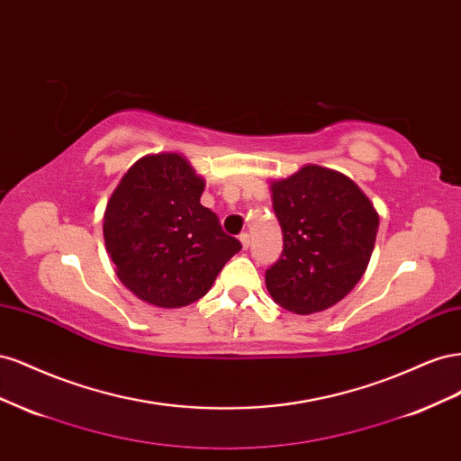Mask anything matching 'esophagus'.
I'll return each instance as SVG.
<instances>
[{
	"instance_id": "obj_1",
	"label": "esophagus",
	"mask_w": 461,
	"mask_h": 461,
	"mask_svg": "<svg viewBox=\"0 0 461 461\" xmlns=\"http://www.w3.org/2000/svg\"><path fill=\"white\" fill-rule=\"evenodd\" d=\"M240 242H242V248L248 249V246H249V234H248V232H242V234H240Z\"/></svg>"
}]
</instances>
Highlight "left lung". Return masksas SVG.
<instances>
[{
    "instance_id": "left-lung-1",
    "label": "left lung",
    "mask_w": 461,
    "mask_h": 461,
    "mask_svg": "<svg viewBox=\"0 0 461 461\" xmlns=\"http://www.w3.org/2000/svg\"><path fill=\"white\" fill-rule=\"evenodd\" d=\"M271 198L285 249L265 286L292 313L329 310L364 276L379 213L350 176L321 165L271 180Z\"/></svg>"
}]
</instances>
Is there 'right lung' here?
Instances as JSON below:
<instances>
[{"instance_id": "1", "label": "right lung", "mask_w": 461, "mask_h": 461, "mask_svg": "<svg viewBox=\"0 0 461 461\" xmlns=\"http://www.w3.org/2000/svg\"><path fill=\"white\" fill-rule=\"evenodd\" d=\"M205 180L176 151L149 153L122 175L104 213L119 281L163 310L200 300L242 244L200 203Z\"/></svg>"}]
</instances>
